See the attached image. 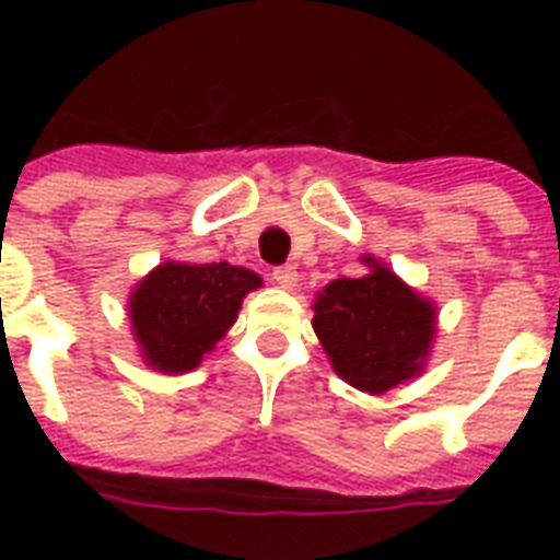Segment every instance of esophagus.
<instances>
[{"label":"esophagus","mask_w":560,"mask_h":560,"mask_svg":"<svg viewBox=\"0 0 560 560\" xmlns=\"http://www.w3.org/2000/svg\"><path fill=\"white\" fill-rule=\"evenodd\" d=\"M272 281H276L279 288L293 290V288H296V281H299L296 267H290V264H284V267H276V270H272Z\"/></svg>","instance_id":"obj_1"}]
</instances>
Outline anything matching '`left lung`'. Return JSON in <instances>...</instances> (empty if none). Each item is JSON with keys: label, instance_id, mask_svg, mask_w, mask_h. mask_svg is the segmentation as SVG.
<instances>
[{"label": "left lung", "instance_id": "8db88e82", "mask_svg": "<svg viewBox=\"0 0 560 560\" xmlns=\"http://www.w3.org/2000/svg\"><path fill=\"white\" fill-rule=\"evenodd\" d=\"M363 279H337L316 299L314 331L342 381L363 392L398 386L421 369L435 311L372 258Z\"/></svg>", "mask_w": 560, "mask_h": 560}]
</instances>
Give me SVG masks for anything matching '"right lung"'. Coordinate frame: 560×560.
<instances>
[{
    "label": "right lung",
    "mask_w": 560,
    "mask_h": 560,
    "mask_svg": "<svg viewBox=\"0 0 560 560\" xmlns=\"http://www.w3.org/2000/svg\"><path fill=\"white\" fill-rule=\"evenodd\" d=\"M261 279L232 264H177L156 267L136 288L130 302L133 334L148 366L191 372L211 346L235 323L237 307Z\"/></svg>",
    "instance_id": "obj_1"
}]
</instances>
